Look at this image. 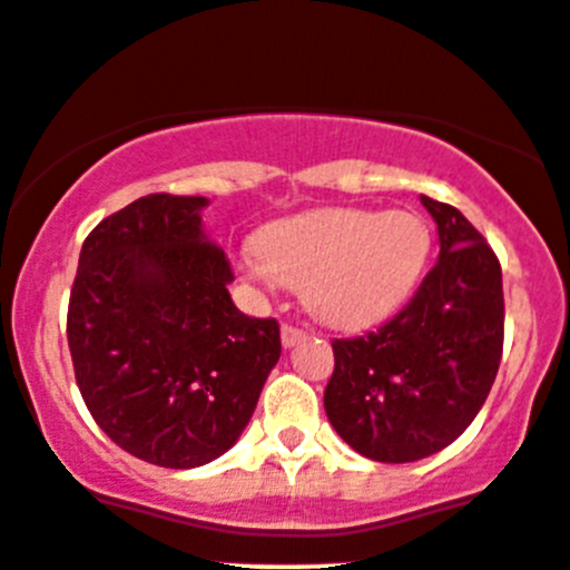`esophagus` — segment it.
Segmentation results:
<instances>
[{
    "label": "esophagus",
    "instance_id": "34e87169",
    "mask_svg": "<svg viewBox=\"0 0 570 570\" xmlns=\"http://www.w3.org/2000/svg\"><path fill=\"white\" fill-rule=\"evenodd\" d=\"M306 335H309V332L295 326V323H284V326H281V341H284V346H295V343L306 341Z\"/></svg>",
    "mask_w": 570,
    "mask_h": 570
}]
</instances>
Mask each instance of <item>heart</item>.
<instances>
[{"instance_id": "b5f03b06", "label": "heart", "mask_w": 570, "mask_h": 570, "mask_svg": "<svg viewBox=\"0 0 570 570\" xmlns=\"http://www.w3.org/2000/svg\"><path fill=\"white\" fill-rule=\"evenodd\" d=\"M432 249L417 213L326 207L273 224L249 244L244 266L269 286L304 289V301L332 326H368L414 292Z\"/></svg>"}]
</instances>
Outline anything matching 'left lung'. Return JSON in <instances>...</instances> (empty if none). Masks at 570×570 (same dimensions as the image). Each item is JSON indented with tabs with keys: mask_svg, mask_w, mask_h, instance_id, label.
Instances as JSON below:
<instances>
[{
	"mask_svg": "<svg viewBox=\"0 0 570 570\" xmlns=\"http://www.w3.org/2000/svg\"><path fill=\"white\" fill-rule=\"evenodd\" d=\"M440 258L383 326L335 337L323 409L357 454L414 463L460 438L483 409L502 357L505 301L494 249L451 204L420 196Z\"/></svg>",
	"mask_w": 570,
	"mask_h": 570,
	"instance_id": "left-lung-1",
	"label": "left lung"
}]
</instances>
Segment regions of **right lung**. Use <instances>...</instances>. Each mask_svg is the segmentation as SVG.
<instances>
[{"label":"right lung","instance_id":"obj_1","mask_svg":"<svg viewBox=\"0 0 570 570\" xmlns=\"http://www.w3.org/2000/svg\"><path fill=\"white\" fill-rule=\"evenodd\" d=\"M207 198L153 193L85 238L68 304L76 386L101 432L164 469H196L240 438L281 357L275 317L238 312Z\"/></svg>","mask_w":570,"mask_h":570}]
</instances>
